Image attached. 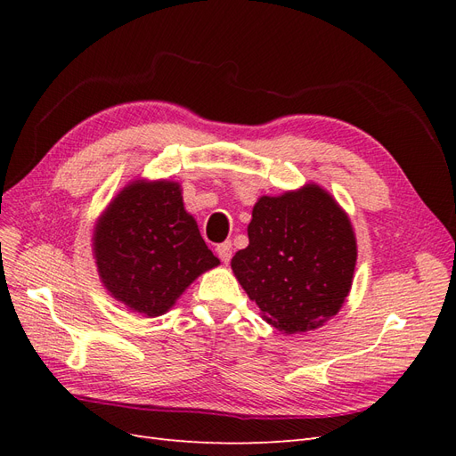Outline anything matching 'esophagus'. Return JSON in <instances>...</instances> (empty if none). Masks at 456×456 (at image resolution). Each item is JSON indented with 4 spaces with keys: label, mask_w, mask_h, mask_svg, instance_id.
Returning <instances> with one entry per match:
<instances>
[{
    "label": "esophagus",
    "mask_w": 456,
    "mask_h": 456,
    "mask_svg": "<svg viewBox=\"0 0 456 456\" xmlns=\"http://www.w3.org/2000/svg\"><path fill=\"white\" fill-rule=\"evenodd\" d=\"M216 255H218L220 260L224 262V265H228L230 258H232V243H230V241H224V243L216 245Z\"/></svg>",
    "instance_id": "34e87169"
}]
</instances>
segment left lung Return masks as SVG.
I'll use <instances>...</instances> for the list:
<instances>
[{
    "label": "left lung",
    "mask_w": 456,
    "mask_h": 456,
    "mask_svg": "<svg viewBox=\"0 0 456 456\" xmlns=\"http://www.w3.org/2000/svg\"><path fill=\"white\" fill-rule=\"evenodd\" d=\"M247 236L232 270L268 323L295 335L337 315L350 293L357 245L348 215L329 191L306 184L262 196Z\"/></svg>",
    "instance_id": "left-lung-1"
}]
</instances>
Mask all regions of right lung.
Wrapping results in <instances>:
<instances>
[{
  "instance_id": "right-lung-1",
  "label": "right lung",
  "mask_w": 456,
  "mask_h": 456,
  "mask_svg": "<svg viewBox=\"0 0 456 456\" xmlns=\"http://www.w3.org/2000/svg\"><path fill=\"white\" fill-rule=\"evenodd\" d=\"M93 253L108 293L146 317L167 312L198 275L220 265L171 181H133L96 220Z\"/></svg>"
}]
</instances>
